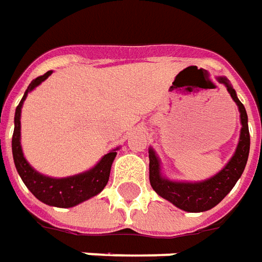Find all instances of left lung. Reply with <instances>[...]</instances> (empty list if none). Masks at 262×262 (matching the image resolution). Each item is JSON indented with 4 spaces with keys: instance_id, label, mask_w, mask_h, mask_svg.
Masks as SVG:
<instances>
[{
    "instance_id": "obj_1",
    "label": "left lung",
    "mask_w": 262,
    "mask_h": 262,
    "mask_svg": "<svg viewBox=\"0 0 262 262\" xmlns=\"http://www.w3.org/2000/svg\"><path fill=\"white\" fill-rule=\"evenodd\" d=\"M219 82L226 85L228 93L238 106L239 119H241V132H239L237 149L223 170L203 182H171L169 179L163 177L160 171V160L156 151L151 147L149 149V179L153 190L160 197L174 204L176 207L188 213H200L215 207L231 191L235 183L238 182L248 160L250 132H248L246 107L238 100L237 93L227 78L220 76Z\"/></svg>"
}]
</instances>
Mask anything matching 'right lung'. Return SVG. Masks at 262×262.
Segmentation results:
<instances>
[{"mask_svg":"<svg viewBox=\"0 0 262 262\" xmlns=\"http://www.w3.org/2000/svg\"><path fill=\"white\" fill-rule=\"evenodd\" d=\"M52 71H48L42 76H38L29 83L28 89L24 93L23 99L15 109V118H14V135H12V156L15 163L16 171L21 176L23 182L28 190L35 195L36 199L48 206L55 207H74L82 201L89 200L93 195L99 194L105 188L111 174V167L116 157V149L111 150L107 155L102 157L99 163L88 170L85 173L63 177V179H54L41 173H38L24 157L23 147H21V109L23 103L28 92L35 89L39 83L48 78Z\"/></svg>","mask_w":262,"mask_h":262,"instance_id":"1","label":"right lung"}]
</instances>
